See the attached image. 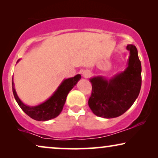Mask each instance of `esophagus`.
Returning a JSON list of instances; mask_svg holds the SVG:
<instances>
[{
	"mask_svg": "<svg viewBox=\"0 0 158 158\" xmlns=\"http://www.w3.org/2000/svg\"><path fill=\"white\" fill-rule=\"evenodd\" d=\"M90 75V73L89 72V71H88V70L83 71V76L84 77H85V78H88V77H89Z\"/></svg>",
	"mask_w": 158,
	"mask_h": 158,
	"instance_id": "34e87169",
	"label": "esophagus"
}]
</instances>
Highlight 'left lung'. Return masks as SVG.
I'll list each match as a JSON object with an SVG mask.
<instances>
[{
  "label": "left lung",
  "mask_w": 158,
  "mask_h": 158,
  "mask_svg": "<svg viewBox=\"0 0 158 158\" xmlns=\"http://www.w3.org/2000/svg\"><path fill=\"white\" fill-rule=\"evenodd\" d=\"M129 57L123 72L107 80L103 76L90 78L92 94L88 106L95 115L110 118L118 117L130 108L139 96L142 85L141 62L137 49L128 44Z\"/></svg>",
  "instance_id": "left-lung-1"
}]
</instances>
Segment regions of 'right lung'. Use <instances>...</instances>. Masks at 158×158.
Segmentation results:
<instances>
[{
	"label": "right lung",
	"instance_id": "1",
	"mask_svg": "<svg viewBox=\"0 0 158 158\" xmlns=\"http://www.w3.org/2000/svg\"><path fill=\"white\" fill-rule=\"evenodd\" d=\"M19 60L17 62H19ZM81 78V75L77 74L73 77L63 80L58 86L57 89L47 101L34 106L26 105L20 100L15 90L12 78L13 94L19 106L28 116L36 121H48L60 115L66 101L67 96Z\"/></svg>",
	"mask_w": 158,
	"mask_h": 158
}]
</instances>
